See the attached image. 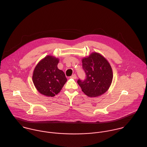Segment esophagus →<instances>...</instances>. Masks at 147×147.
<instances>
[{
  "instance_id": "obj_1",
  "label": "esophagus",
  "mask_w": 147,
  "mask_h": 147,
  "mask_svg": "<svg viewBox=\"0 0 147 147\" xmlns=\"http://www.w3.org/2000/svg\"><path fill=\"white\" fill-rule=\"evenodd\" d=\"M70 78H72V79H76V78H77V76H76V74H73Z\"/></svg>"
}]
</instances>
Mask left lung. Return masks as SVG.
Listing matches in <instances>:
<instances>
[{"label": "left lung", "mask_w": 147, "mask_h": 147, "mask_svg": "<svg viewBox=\"0 0 147 147\" xmlns=\"http://www.w3.org/2000/svg\"><path fill=\"white\" fill-rule=\"evenodd\" d=\"M82 61L87 75L85 80L78 81L82 91L91 98L105 93L113 79L112 69L108 61L100 53L94 52L83 57Z\"/></svg>", "instance_id": "1"}]
</instances>
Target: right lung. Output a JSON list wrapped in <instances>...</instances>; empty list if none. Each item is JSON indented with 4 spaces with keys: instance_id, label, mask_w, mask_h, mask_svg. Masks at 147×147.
I'll list each match as a JSON object with an SVG mask.
<instances>
[{
    "instance_id": "1",
    "label": "right lung",
    "mask_w": 147,
    "mask_h": 147,
    "mask_svg": "<svg viewBox=\"0 0 147 147\" xmlns=\"http://www.w3.org/2000/svg\"><path fill=\"white\" fill-rule=\"evenodd\" d=\"M59 59L47 55L36 65L32 82L38 91L43 95L53 97L59 93L67 79L64 72L57 68Z\"/></svg>"
}]
</instances>
